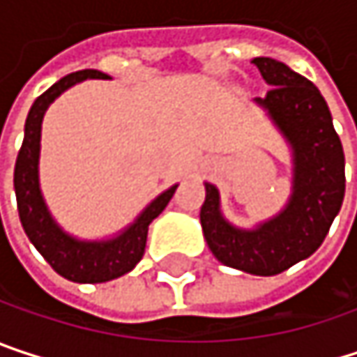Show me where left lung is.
<instances>
[{
  "label": "left lung",
  "mask_w": 357,
  "mask_h": 357,
  "mask_svg": "<svg viewBox=\"0 0 357 357\" xmlns=\"http://www.w3.org/2000/svg\"><path fill=\"white\" fill-rule=\"evenodd\" d=\"M252 63L273 86L254 103L266 111L291 146V196L273 219L254 229H240L223 217L219 190L204 183L200 225L219 262L250 275L271 277L321 248L343 204L345 157L321 91L277 59L254 57Z\"/></svg>",
  "instance_id": "1"
}]
</instances>
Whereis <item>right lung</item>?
I'll list each match as a JSON object with an SVG mask.
<instances>
[{
    "label": "right lung",
    "mask_w": 357,
    "mask_h": 357,
    "mask_svg": "<svg viewBox=\"0 0 357 357\" xmlns=\"http://www.w3.org/2000/svg\"><path fill=\"white\" fill-rule=\"evenodd\" d=\"M105 80L107 74L99 70H82L63 76L49 91H45L29 111L24 123V140L16 159L14 190L18 202L20 223L40 256L55 273L74 283H105L130 273L142 258L146 248V234L153 219H157L176 194V185L159 194L119 236L103 242H86L66 234L51 217L38 185V153H40V123L47 107L70 86L86 80Z\"/></svg>",
    "instance_id": "obj_1"
}]
</instances>
